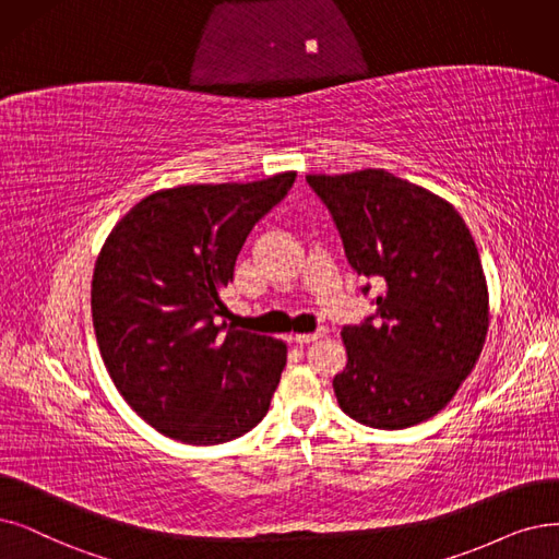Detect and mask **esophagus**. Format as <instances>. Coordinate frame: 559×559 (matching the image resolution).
<instances>
[{
  "instance_id": "34e87169",
  "label": "esophagus",
  "mask_w": 559,
  "mask_h": 559,
  "mask_svg": "<svg viewBox=\"0 0 559 559\" xmlns=\"http://www.w3.org/2000/svg\"><path fill=\"white\" fill-rule=\"evenodd\" d=\"M328 334V330L325 328H319L317 332H300V334H296V344H309V342H319V340H323Z\"/></svg>"
}]
</instances>
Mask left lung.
<instances>
[{"label":"left lung","instance_id":"obj_1","mask_svg":"<svg viewBox=\"0 0 559 559\" xmlns=\"http://www.w3.org/2000/svg\"><path fill=\"white\" fill-rule=\"evenodd\" d=\"M307 183L353 271L383 286L376 317L342 330L348 362L334 394L371 429L415 427L450 404L486 342L488 288L473 234L450 202L385 169L309 174Z\"/></svg>","mask_w":559,"mask_h":559}]
</instances>
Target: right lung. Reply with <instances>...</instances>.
Wrapping results in <instances>:
<instances>
[{"label": "right lung", "instance_id": "obj_1", "mask_svg": "<svg viewBox=\"0 0 559 559\" xmlns=\"http://www.w3.org/2000/svg\"><path fill=\"white\" fill-rule=\"evenodd\" d=\"M296 171L252 183L158 190L111 229L96 259L92 317L103 362L128 406L155 431L219 444L271 408L286 344L219 323V294L257 222Z\"/></svg>", "mask_w": 559, "mask_h": 559}]
</instances>
